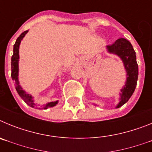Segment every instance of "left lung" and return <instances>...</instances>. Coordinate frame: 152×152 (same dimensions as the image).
<instances>
[{"instance_id": "left-lung-1", "label": "left lung", "mask_w": 152, "mask_h": 152, "mask_svg": "<svg viewBox=\"0 0 152 152\" xmlns=\"http://www.w3.org/2000/svg\"><path fill=\"white\" fill-rule=\"evenodd\" d=\"M106 49L108 53L116 55L121 59L126 70V82L120 90V100L116 107V108H119L129 100L136 87L139 76L136 55L130 42L124 38L118 39L114 43L107 45Z\"/></svg>"}]
</instances>
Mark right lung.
I'll list each match as a JSON object with an SVG mask.
<instances>
[{
	"mask_svg": "<svg viewBox=\"0 0 152 152\" xmlns=\"http://www.w3.org/2000/svg\"><path fill=\"white\" fill-rule=\"evenodd\" d=\"M28 32H29V30L24 31L23 33L17 39L15 44L13 45V53L11 57V77L13 79L14 86H15V88L17 90V93H18V94L20 95V96L22 98L23 101L27 105H29L31 107H33V108H39L46 110V109L51 108V107H53L57 105L58 103V100L49 102V103H47L45 105H43L42 107H38L36 106V103H35L34 96L29 94V93L26 92V91H24L23 88L20 84V81H19V61H20L19 49H20L21 41H22L23 39L24 38V36H26V34Z\"/></svg>",
	"mask_w": 152,
	"mask_h": 152,
	"instance_id": "obj_1",
	"label": "right lung"
}]
</instances>
